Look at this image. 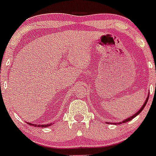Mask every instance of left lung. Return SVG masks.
I'll return each mask as SVG.
<instances>
[{
    "label": "left lung",
    "instance_id": "1",
    "mask_svg": "<svg viewBox=\"0 0 156 156\" xmlns=\"http://www.w3.org/2000/svg\"><path fill=\"white\" fill-rule=\"evenodd\" d=\"M148 99H149V95H147V99H146V100H145V102H144V104H143V106L141 107V108L139 109V110H138V111L137 112H136L135 114H134V115H133V116H129V117H128V118H127V119H125V120H124L123 121H121V122H118V124H122V123H126V122H128V121H131V120H132V119H133V118H134L135 116H138V114L140 113L141 112H142V111H143V108H145L146 104H147V101H148Z\"/></svg>",
    "mask_w": 156,
    "mask_h": 156
}]
</instances>
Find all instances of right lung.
I'll list each match as a JSON object with an SVG mask.
<instances>
[{
	"label": "right lung",
	"mask_w": 156,
	"mask_h": 156,
	"mask_svg": "<svg viewBox=\"0 0 156 156\" xmlns=\"http://www.w3.org/2000/svg\"><path fill=\"white\" fill-rule=\"evenodd\" d=\"M29 125H30V126H35V127H48V126H49L52 125V123L51 124H47V125H35V124H32V123H29V122H27Z\"/></svg>",
	"instance_id": "add662e5"
}]
</instances>
